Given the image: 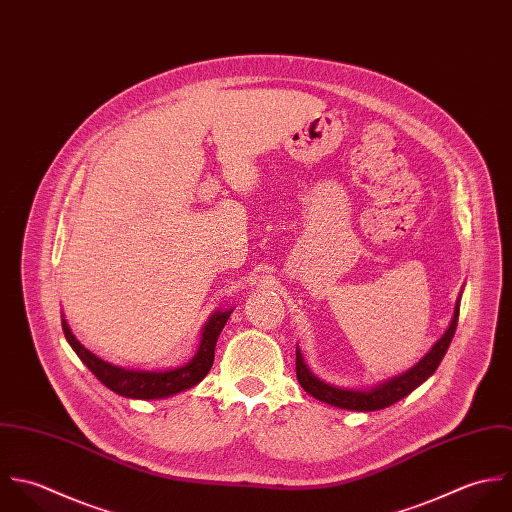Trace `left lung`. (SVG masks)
Instances as JSON below:
<instances>
[{"label":"left lung","instance_id":"left-lung-1","mask_svg":"<svg viewBox=\"0 0 512 512\" xmlns=\"http://www.w3.org/2000/svg\"><path fill=\"white\" fill-rule=\"evenodd\" d=\"M457 320H459V299L455 305V312L451 318L449 328L445 330V334L433 344V348L413 366L406 370L400 376H394L374 388L368 390H350V388H338L332 384L322 382L320 378H316L310 370H308L301 350L297 348V378L299 384L303 386V390L310 394L312 398L330 404L334 408L350 409V411H376V409L388 408L396 402H400L402 398H406L411 394L417 386H421L441 364L451 338L455 334L457 328Z\"/></svg>","mask_w":512,"mask_h":512}]
</instances>
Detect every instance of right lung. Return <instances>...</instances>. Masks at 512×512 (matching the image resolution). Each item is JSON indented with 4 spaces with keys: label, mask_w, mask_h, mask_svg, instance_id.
<instances>
[{
    "label": "right lung",
    "mask_w": 512,
    "mask_h": 512,
    "mask_svg": "<svg viewBox=\"0 0 512 512\" xmlns=\"http://www.w3.org/2000/svg\"><path fill=\"white\" fill-rule=\"evenodd\" d=\"M229 310H215L209 320L205 322L202 328V340L196 356L172 370H130V368H120L114 364L104 362L103 358L95 356L91 350H87L71 332L69 324L65 318H61L63 332L71 348L77 352V356L83 360V364L101 380L108 390L122 398H132V400H160L168 398L174 394H180L184 390L194 388L200 384L207 376V372L213 366V356H215V344L217 336L223 330L229 314Z\"/></svg>",
    "instance_id": "right-lung-1"
}]
</instances>
